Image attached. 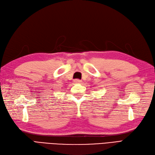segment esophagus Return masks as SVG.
<instances>
[{"instance_id":"1","label":"esophagus","mask_w":155,"mask_h":155,"mask_svg":"<svg viewBox=\"0 0 155 155\" xmlns=\"http://www.w3.org/2000/svg\"><path fill=\"white\" fill-rule=\"evenodd\" d=\"M74 83H77V84L81 83V81L79 80V79H75V80H74Z\"/></svg>"}]
</instances>
